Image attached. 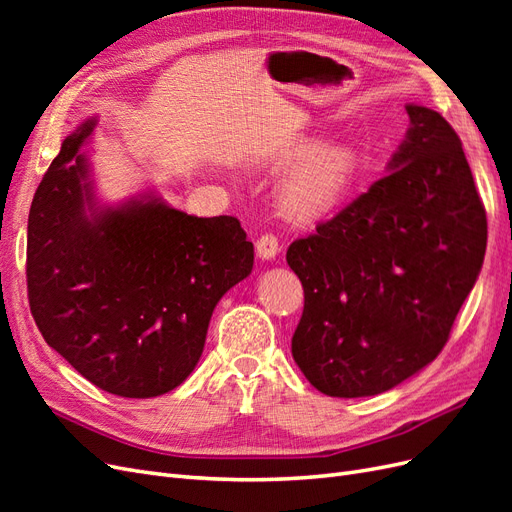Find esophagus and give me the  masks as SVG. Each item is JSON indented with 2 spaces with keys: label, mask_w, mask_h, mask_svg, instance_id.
<instances>
[{
  "label": "esophagus",
  "mask_w": 512,
  "mask_h": 512,
  "mask_svg": "<svg viewBox=\"0 0 512 512\" xmlns=\"http://www.w3.org/2000/svg\"><path fill=\"white\" fill-rule=\"evenodd\" d=\"M280 252V243H277V237L271 235V232H265V235H260L256 241V254L262 260H271Z\"/></svg>",
  "instance_id": "34e87169"
}]
</instances>
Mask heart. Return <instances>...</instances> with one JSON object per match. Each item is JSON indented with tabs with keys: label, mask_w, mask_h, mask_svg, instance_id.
Here are the masks:
<instances>
[{
	"label": "heart",
	"mask_w": 512,
	"mask_h": 512,
	"mask_svg": "<svg viewBox=\"0 0 512 512\" xmlns=\"http://www.w3.org/2000/svg\"><path fill=\"white\" fill-rule=\"evenodd\" d=\"M306 158L294 166L280 188V205L290 220L312 222L346 198L356 173V153L346 143H297L282 158Z\"/></svg>",
	"instance_id": "heart-1"
}]
</instances>
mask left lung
<instances>
[{
    "instance_id": "8db88e82",
    "label": "left lung",
    "mask_w": 512,
    "mask_h": 512,
    "mask_svg": "<svg viewBox=\"0 0 512 512\" xmlns=\"http://www.w3.org/2000/svg\"><path fill=\"white\" fill-rule=\"evenodd\" d=\"M406 111L389 173L286 252L305 292L294 363L329 397L391 391L436 359L485 260L459 136L427 106Z\"/></svg>"
}]
</instances>
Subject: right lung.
<instances>
[{
	"label": "right lung",
	"mask_w": 512,
	"mask_h": 512,
	"mask_svg": "<svg viewBox=\"0 0 512 512\" xmlns=\"http://www.w3.org/2000/svg\"><path fill=\"white\" fill-rule=\"evenodd\" d=\"M98 119L61 143L27 220V294L44 342L98 389L158 397L188 378L224 294L254 267L237 218H196L147 192L96 198L81 147Z\"/></svg>",
	"instance_id": "right-lung-1"
}]
</instances>
